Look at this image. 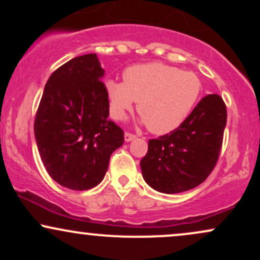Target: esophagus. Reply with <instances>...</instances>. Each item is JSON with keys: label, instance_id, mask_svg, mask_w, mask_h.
Segmentation results:
<instances>
[{"label": "esophagus", "instance_id": "obj_1", "mask_svg": "<svg viewBox=\"0 0 260 260\" xmlns=\"http://www.w3.org/2000/svg\"><path fill=\"white\" fill-rule=\"evenodd\" d=\"M136 138H137L136 134H133V133H131V132L124 133V140H126V142H131V140H133V139H136Z\"/></svg>", "mask_w": 260, "mask_h": 260}]
</instances>
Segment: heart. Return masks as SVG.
<instances>
[{
  "label": "heart",
  "instance_id": "1",
  "mask_svg": "<svg viewBox=\"0 0 260 260\" xmlns=\"http://www.w3.org/2000/svg\"><path fill=\"white\" fill-rule=\"evenodd\" d=\"M122 77L123 83L105 82L110 115L123 120L138 101V113L155 134L180 127L202 94V82L196 73L160 62L131 66Z\"/></svg>",
  "mask_w": 260,
  "mask_h": 260
}]
</instances>
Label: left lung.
<instances>
[{
    "label": "left lung",
    "mask_w": 260,
    "mask_h": 260,
    "mask_svg": "<svg viewBox=\"0 0 260 260\" xmlns=\"http://www.w3.org/2000/svg\"><path fill=\"white\" fill-rule=\"evenodd\" d=\"M228 110L222 98L209 94L180 127L149 139L140 161L145 182L159 192L174 194L203 183L219 160Z\"/></svg>",
    "instance_id": "left-lung-1"
}]
</instances>
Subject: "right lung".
I'll use <instances>...</instances> for the list:
<instances>
[{
	"label": "right lung",
	"mask_w": 260,
	"mask_h": 260,
	"mask_svg": "<svg viewBox=\"0 0 260 260\" xmlns=\"http://www.w3.org/2000/svg\"><path fill=\"white\" fill-rule=\"evenodd\" d=\"M95 53L66 62L50 76L34 121L47 174L68 189L86 190L103 181L124 132L109 120V101Z\"/></svg>",
	"instance_id": "obj_1"
}]
</instances>
